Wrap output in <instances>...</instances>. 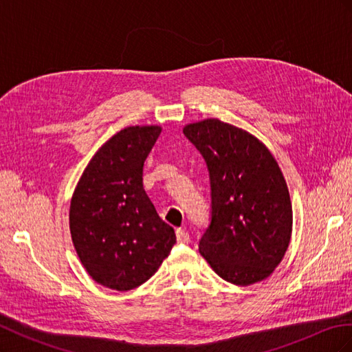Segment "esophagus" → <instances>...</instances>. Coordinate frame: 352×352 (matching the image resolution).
I'll return each mask as SVG.
<instances>
[{"mask_svg":"<svg viewBox=\"0 0 352 352\" xmlns=\"http://www.w3.org/2000/svg\"><path fill=\"white\" fill-rule=\"evenodd\" d=\"M176 239L179 243H188L190 241L188 232H185L184 229H176Z\"/></svg>","mask_w":352,"mask_h":352,"instance_id":"esophagus-1","label":"esophagus"}]
</instances>
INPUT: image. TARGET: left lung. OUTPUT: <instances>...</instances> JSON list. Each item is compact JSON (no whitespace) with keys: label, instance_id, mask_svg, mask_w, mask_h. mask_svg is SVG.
<instances>
[{"label":"left lung","instance_id":"8db88e82","mask_svg":"<svg viewBox=\"0 0 352 352\" xmlns=\"http://www.w3.org/2000/svg\"><path fill=\"white\" fill-rule=\"evenodd\" d=\"M184 133L210 173L211 221L201 255L226 282L264 280L292 235V204L278 162L254 135L219 119L189 123Z\"/></svg>","mask_w":352,"mask_h":352}]
</instances>
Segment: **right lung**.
Returning a JSON list of instances; mask_svg holds the SVG:
<instances>
[{
  "label": "right lung",
  "instance_id": "right-lung-1",
  "mask_svg": "<svg viewBox=\"0 0 352 352\" xmlns=\"http://www.w3.org/2000/svg\"><path fill=\"white\" fill-rule=\"evenodd\" d=\"M160 133V126L117 132L91 158L72 197L74 250L91 278L110 289L146 282L176 243L142 185L144 163Z\"/></svg>",
  "mask_w": 352,
  "mask_h": 352
}]
</instances>
